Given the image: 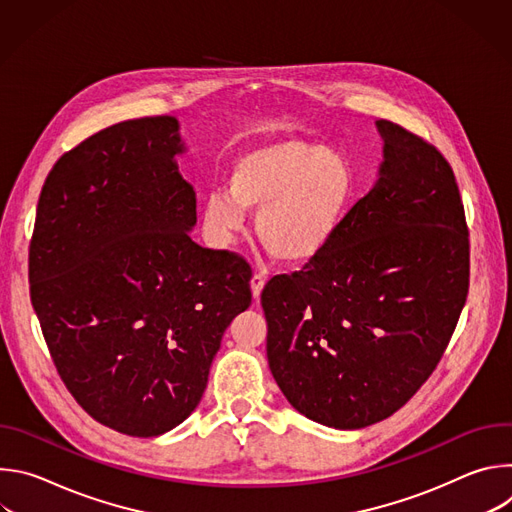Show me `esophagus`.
<instances>
[{
  "label": "esophagus",
  "mask_w": 512,
  "mask_h": 512,
  "mask_svg": "<svg viewBox=\"0 0 512 512\" xmlns=\"http://www.w3.org/2000/svg\"><path fill=\"white\" fill-rule=\"evenodd\" d=\"M263 287H265V277H263L261 273H255V275L251 277V291H253V298H255V300L261 298Z\"/></svg>",
  "instance_id": "obj_1"
}]
</instances>
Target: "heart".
Instances as JSON below:
<instances>
[{
  "instance_id": "obj_1",
  "label": "heart",
  "mask_w": 512,
  "mask_h": 512,
  "mask_svg": "<svg viewBox=\"0 0 512 512\" xmlns=\"http://www.w3.org/2000/svg\"><path fill=\"white\" fill-rule=\"evenodd\" d=\"M224 190L204 198L202 225L218 247H233L255 214L257 241L281 263L318 257L338 233L350 198L352 174L342 158L302 139H271L241 154Z\"/></svg>"
}]
</instances>
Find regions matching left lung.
<instances>
[{
    "mask_svg": "<svg viewBox=\"0 0 512 512\" xmlns=\"http://www.w3.org/2000/svg\"><path fill=\"white\" fill-rule=\"evenodd\" d=\"M369 194L302 271L261 294L269 369L302 415L360 429L401 409L456 330L470 283L464 204L431 143L379 119Z\"/></svg>",
    "mask_w": 512,
    "mask_h": 512,
    "instance_id": "1",
    "label": "left lung"
}]
</instances>
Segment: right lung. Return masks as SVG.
<instances>
[{
  "label": "right lung",
  "instance_id": "obj_1",
  "mask_svg": "<svg viewBox=\"0 0 512 512\" xmlns=\"http://www.w3.org/2000/svg\"><path fill=\"white\" fill-rule=\"evenodd\" d=\"M176 117L111 125L66 152L38 200L30 296L56 371L99 423L162 435L200 403L251 267L190 239Z\"/></svg>",
  "mask_w": 512,
  "mask_h": 512
}]
</instances>
